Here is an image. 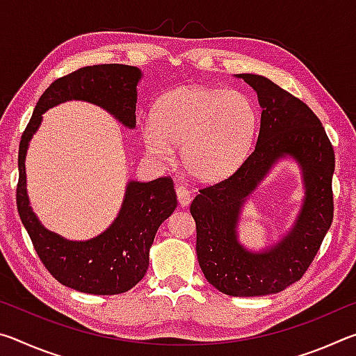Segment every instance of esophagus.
<instances>
[{
  "mask_svg": "<svg viewBox=\"0 0 356 356\" xmlns=\"http://www.w3.org/2000/svg\"><path fill=\"white\" fill-rule=\"evenodd\" d=\"M176 195H177V201L182 207L188 206L190 201L193 200V193L190 190H186L185 186H177L176 188Z\"/></svg>",
  "mask_w": 356,
  "mask_h": 356,
  "instance_id": "1",
  "label": "esophagus"
}]
</instances>
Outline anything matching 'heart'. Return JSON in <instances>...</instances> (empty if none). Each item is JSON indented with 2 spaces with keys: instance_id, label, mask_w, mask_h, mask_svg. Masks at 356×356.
Listing matches in <instances>:
<instances>
[{
  "instance_id": "1",
  "label": "heart",
  "mask_w": 356,
  "mask_h": 356,
  "mask_svg": "<svg viewBox=\"0 0 356 356\" xmlns=\"http://www.w3.org/2000/svg\"><path fill=\"white\" fill-rule=\"evenodd\" d=\"M257 129V111L248 95L220 88L182 86L161 95L154 118L143 122L150 154L170 160L182 146V163L193 177L213 182L243 163Z\"/></svg>"
}]
</instances>
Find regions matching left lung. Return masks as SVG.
<instances>
[{"label":"left lung","instance_id":"8db88e82","mask_svg":"<svg viewBox=\"0 0 356 356\" xmlns=\"http://www.w3.org/2000/svg\"><path fill=\"white\" fill-rule=\"evenodd\" d=\"M262 106L256 147L231 176L204 186L190 206L196 254L206 280L232 297H259L293 284L314 261L333 221L334 150L311 108L268 78L242 74ZM293 156L304 171L305 202L278 245L250 253L236 240L239 209L274 161Z\"/></svg>","mask_w":356,"mask_h":356}]
</instances>
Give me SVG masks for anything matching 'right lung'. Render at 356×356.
<instances>
[{"instance_id":"add662e5","label":"right lung","mask_w":356,"mask_h":356,"mask_svg":"<svg viewBox=\"0 0 356 356\" xmlns=\"http://www.w3.org/2000/svg\"><path fill=\"white\" fill-rule=\"evenodd\" d=\"M140 78V69L125 64L88 65L56 78L40 95L20 140L17 184L20 220L53 278L84 293H122L143 280L156 229L177 206L174 182L170 176L150 182H129L122 207L113 225L95 238L70 242L42 226L29 207L25 172L28 143L39 129L42 114L72 99L105 108L125 127L134 129Z\"/></svg>"}]
</instances>
